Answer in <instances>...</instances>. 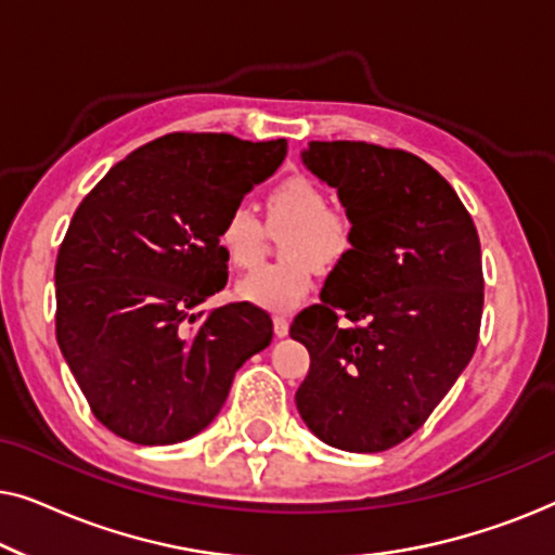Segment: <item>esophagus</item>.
Instances as JSON below:
<instances>
[{
	"instance_id": "34e87169",
	"label": "esophagus",
	"mask_w": 555,
	"mask_h": 555,
	"mask_svg": "<svg viewBox=\"0 0 555 555\" xmlns=\"http://www.w3.org/2000/svg\"><path fill=\"white\" fill-rule=\"evenodd\" d=\"M272 328H275L278 338H285L287 331H291V323H287V318L275 315V318H272Z\"/></svg>"
}]
</instances>
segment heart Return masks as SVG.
<instances>
[{"label": "heart", "mask_w": 555, "mask_h": 555, "mask_svg": "<svg viewBox=\"0 0 555 555\" xmlns=\"http://www.w3.org/2000/svg\"><path fill=\"white\" fill-rule=\"evenodd\" d=\"M272 224H293L283 240L285 262L268 264L237 285V293L270 313H291L313 287V268L331 270L351 249L346 217L328 209V196L313 179L287 177L268 196ZM219 245L234 268L249 270L262 260V224L247 204L227 211Z\"/></svg>", "instance_id": "b5f03b06"}]
</instances>
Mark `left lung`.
Instances as JSON below:
<instances>
[{"mask_svg":"<svg viewBox=\"0 0 555 555\" xmlns=\"http://www.w3.org/2000/svg\"><path fill=\"white\" fill-rule=\"evenodd\" d=\"M302 164L338 192L351 249L321 302L291 325L310 353L295 404L325 444L391 450L473 359L485 298L480 237L442 173L409 151L310 141Z\"/></svg>","mask_w":555,"mask_h":555,"instance_id":"obj_1","label":"left lung"}]
</instances>
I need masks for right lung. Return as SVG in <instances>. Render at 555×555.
<instances>
[{
  "label": "right lung",
  "mask_w": 555,
  "mask_h": 555,
  "mask_svg": "<svg viewBox=\"0 0 555 555\" xmlns=\"http://www.w3.org/2000/svg\"><path fill=\"white\" fill-rule=\"evenodd\" d=\"M287 141L169 133L135 149L75 209L55 262V333L95 420L135 444L199 435L272 321L253 302L196 308L227 285L219 224L275 173Z\"/></svg>",
  "instance_id": "obj_1"
}]
</instances>
